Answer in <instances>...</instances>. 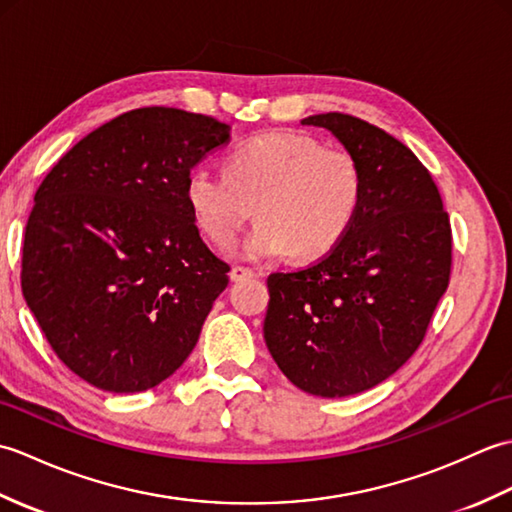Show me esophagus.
Wrapping results in <instances>:
<instances>
[{
    "label": "esophagus",
    "instance_id": "34e87169",
    "mask_svg": "<svg viewBox=\"0 0 512 512\" xmlns=\"http://www.w3.org/2000/svg\"><path fill=\"white\" fill-rule=\"evenodd\" d=\"M255 277V270H250L246 266H233L231 268V279L233 281H244V279H250Z\"/></svg>",
    "mask_w": 512,
    "mask_h": 512
}]
</instances>
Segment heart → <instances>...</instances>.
<instances>
[{
  "label": "heart",
  "mask_w": 512,
  "mask_h": 512,
  "mask_svg": "<svg viewBox=\"0 0 512 512\" xmlns=\"http://www.w3.org/2000/svg\"><path fill=\"white\" fill-rule=\"evenodd\" d=\"M184 195L215 246H231L255 209L259 222L244 239V257L292 253L312 262L352 228L363 200V171L343 147L299 132H266L226 156V173L193 169Z\"/></svg>",
  "instance_id": "b5f03b06"
}]
</instances>
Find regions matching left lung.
Here are the masks:
<instances>
[{
    "instance_id": "8db88e82",
    "label": "left lung",
    "mask_w": 512,
    "mask_h": 512,
    "mask_svg": "<svg viewBox=\"0 0 512 512\" xmlns=\"http://www.w3.org/2000/svg\"><path fill=\"white\" fill-rule=\"evenodd\" d=\"M363 171L361 209L319 262L268 277L264 339L292 385L361 394L418 350L451 277V222L429 169L376 125L317 114Z\"/></svg>"
}]
</instances>
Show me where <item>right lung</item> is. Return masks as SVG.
<instances>
[{"instance_id":"obj_1","label":"right lung","mask_w":512,"mask_h":512,"mask_svg":"<svg viewBox=\"0 0 512 512\" xmlns=\"http://www.w3.org/2000/svg\"><path fill=\"white\" fill-rule=\"evenodd\" d=\"M228 129L140 107L79 140L39 184L21 292L54 354L90 385L151 389L198 343L231 266L202 242L184 187Z\"/></svg>"}]
</instances>
